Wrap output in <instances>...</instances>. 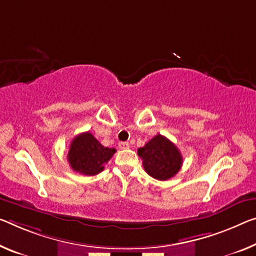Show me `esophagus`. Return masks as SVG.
Masks as SVG:
<instances>
[{
	"mask_svg": "<svg viewBox=\"0 0 256 256\" xmlns=\"http://www.w3.org/2000/svg\"><path fill=\"white\" fill-rule=\"evenodd\" d=\"M119 148H122V150H126V148H129V143H128V142H120Z\"/></svg>",
	"mask_w": 256,
	"mask_h": 256,
	"instance_id": "obj_1",
	"label": "esophagus"
}]
</instances>
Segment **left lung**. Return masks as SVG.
<instances>
[{
    "mask_svg": "<svg viewBox=\"0 0 256 256\" xmlns=\"http://www.w3.org/2000/svg\"><path fill=\"white\" fill-rule=\"evenodd\" d=\"M137 153L143 160L145 172L159 180L172 178L183 164L182 154L176 145L160 134L140 148Z\"/></svg>",
    "mask_w": 256,
    "mask_h": 256,
    "instance_id": "1",
    "label": "left lung"
}]
</instances>
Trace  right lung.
I'll use <instances>...</instances> for the list:
<instances>
[{
  "label": "right lung",
  "instance_id": "add662e5",
  "mask_svg": "<svg viewBox=\"0 0 256 256\" xmlns=\"http://www.w3.org/2000/svg\"><path fill=\"white\" fill-rule=\"evenodd\" d=\"M116 148H105L89 132L76 136L70 142L68 160L70 168L80 174L94 176L103 172Z\"/></svg>",
  "mask_w": 256,
  "mask_h": 256
}]
</instances>
